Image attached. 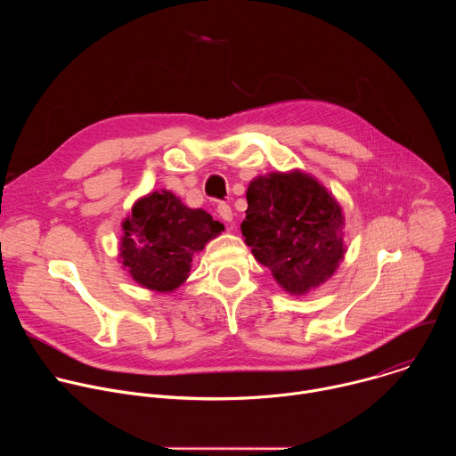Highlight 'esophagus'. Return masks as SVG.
I'll list each match as a JSON object with an SVG mask.
<instances>
[{"label":"esophagus","instance_id":"34e87169","mask_svg":"<svg viewBox=\"0 0 456 456\" xmlns=\"http://www.w3.org/2000/svg\"><path fill=\"white\" fill-rule=\"evenodd\" d=\"M218 215H220V218H222L224 222H227V224L232 222V209H231L227 204H220V206H218Z\"/></svg>","mask_w":456,"mask_h":456}]
</instances>
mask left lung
Listing matches in <instances>:
<instances>
[{
  "mask_svg": "<svg viewBox=\"0 0 456 456\" xmlns=\"http://www.w3.org/2000/svg\"><path fill=\"white\" fill-rule=\"evenodd\" d=\"M245 215L243 241L290 296H306L329 281L345 259V213L303 169L252 178Z\"/></svg>",
  "mask_w": 456,
  "mask_h": 456,
  "instance_id": "1",
  "label": "left lung"
}]
</instances>
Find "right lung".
Masks as SVG:
<instances>
[{
	"label": "right lung",
	"instance_id": "add662e5",
	"mask_svg": "<svg viewBox=\"0 0 456 456\" xmlns=\"http://www.w3.org/2000/svg\"><path fill=\"white\" fill-rule=\"evenodd\" d=\"M118 262L142 289L169 294L189 278L194 254L224 225L204 209H191L167 189L141 197L122 220Z\"/></svg>",
	"mask_w": 456,
	"mask_h": 456
}]
</instances>
